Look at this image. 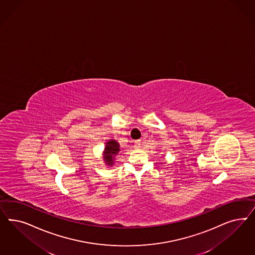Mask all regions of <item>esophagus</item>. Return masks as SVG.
<instances>
[{
    "mask_svg": "<svg viewBox=\"0 0 255 255\" xmlns=\"http://www.w3.org/2000/svg\"><path fill=\"white\" fill-rule=\"evenodd\" d=\"M140 143H141V142H140V140H136V141H135V143H134V147L140 148Z\"/></svg>",
    "mask_w": 255,
    "mask_h": 255,
    "instance_id": "34e87169",
    "label": "esophagus"
}]
</instances>
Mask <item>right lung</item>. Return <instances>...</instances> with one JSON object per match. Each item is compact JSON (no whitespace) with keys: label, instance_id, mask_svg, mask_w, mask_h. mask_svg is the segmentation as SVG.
I'll return each instance as SVG.
<instances>
[{"label":"right lung","instance_id":"add662e5","mask_svg":"<svg viewBox=\"0 0 255 255\" xmlns=\"http://www.w3.org/2000/svg\"><path fill=\"white\" fill-rule=\"evenodd\" d=\"M121 148L120 144L117 142V140L115 139H110L106 141L105 147L102 152V157L104 160L105 165H107L108 168L113 167L115 163V157L120 154Z\"/></svg>","mask_w":255,"mask_h":255}]
</instances>
